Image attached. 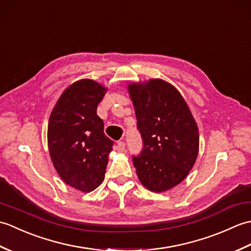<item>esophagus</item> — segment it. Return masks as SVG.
<instances>
[{"label":"esophagus","instance_id":"1","mask_svg":"<svg viewBox=\"0 0 251 251\" xmlns=\"http://www.w3.org/2000/svg\"><path fill=\"white\" fill-rule=\"evenodd\" d=\"M116 150L119 152H123L125 150V142L124 141H119L116 145Z\"/></svg>","mask_w":251,"mask_h":251}]
</instances>
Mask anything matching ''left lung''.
Wrapping results in <instances>:
<instances>
[{
	"label": "left lung",
	"mask_w": 251,
	"mask_h": 251,
	"mask_svg": "<svg viewBox=\"0 0 251 251\" xmlns=\"http://www.w3.org/2000/svg\"><path fill=\"white\" fill-rule=\"evenodd\" d=\"M137 128L143 148L132 155L137 176L148 190L164 192L179 184L194 166L199 128L182 96L163 79L130 84Z\"/></svg>",
	"instance_id": "1"
}]
</instances>
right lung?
Listing matches in <instances>:
<instances>
[{"label":"right lung","instance_id":"1","mask_svg":"<svg viewBox=\"0 0 251 251\" xmlns=\"http://www.w3.org/2000/svg\"><path fill=\"white\" fill-rule=\"evenodd\" d=\"M106 89L92 79L69 86L52 110L47 140L52 164L60 178L82 192L102 183L113 141L104 135L97 106Z\"/></svg>","mask_w":251,"mask_h":251}]
</instances>
